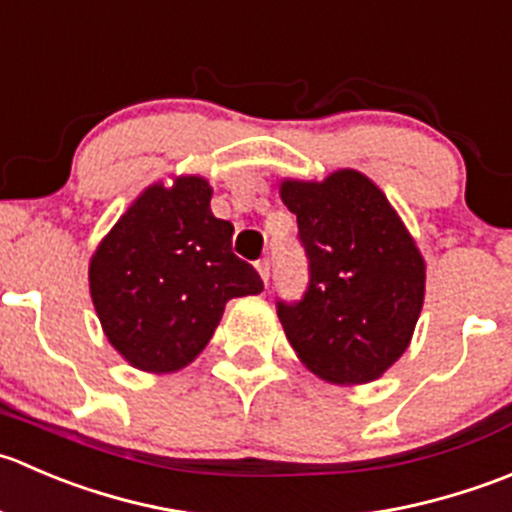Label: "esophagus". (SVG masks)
Segmentation results:
<instances>
[{
	"label": "esophagus",
	"instance_id": "esophagus-1",
	"mask_svg": "<svg viewBox=\"0 0 512 512\" xmlns=\"http://www.w3.org/2000/svg\"><path fill=\"white\" fill-rule=\"evenodd\" d=\"M256 271L261 273L263 283H268V273H271V263H268V258H261V261H256Z\"/></svg>",
	"mask_w": 512,
	"mask_h": 512
}]
</instances>
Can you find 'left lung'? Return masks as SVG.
Returning <instances> with one entry per match:
<instances>
[{
    "label": "left lung",
    "mask_w": 512,
    "mask_h": 512,
    "mask_svg": "<svg viewBox=\"0 0 512 512\" xmlns=\"http://www.w3.org/2000/svg\"><path fill=\"white\" fill-rule=\"evenodd\" d=\"M281 199L308 258L301 301L276 303L288 343L323 381H376L403 356L421 316L426 261L416 241L361 171L283 179Z\"/></svg>",
    "instance_id": "left-lung-1"
}]
</instances>
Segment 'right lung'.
Here are the masks:
<instances>
[{
	"mask_svg": "<svg viewBox=\"0 0 512 512\" xmlns=\"http://www.w3.org/2000/svg\"><path fill=\"white\" fill-rule=\"evenodd\" d=\"M201 176L151 184L101 239L89 291L111 346L134 368L171 373L206 348L231 298L263 281L231 251L234 226L211 214Z\"/></svg>",
	"mask_w": 512,
	"mask_h": 512,
	"instance_id": "obj_1",
	"label": "right lung"
}]
</instances>
